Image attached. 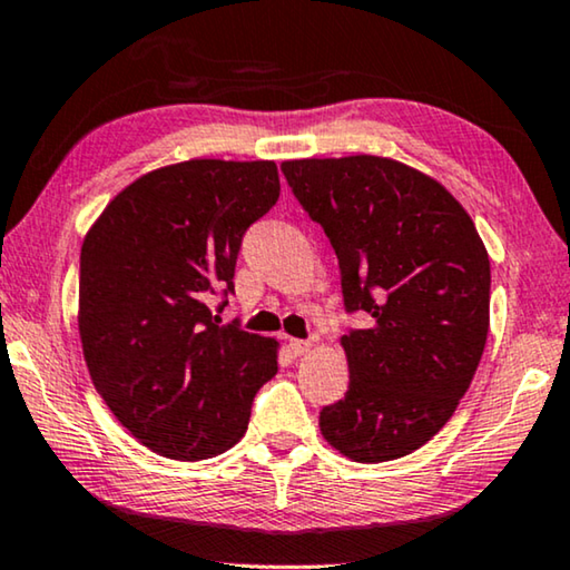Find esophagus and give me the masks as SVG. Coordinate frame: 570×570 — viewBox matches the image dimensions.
<instances>
[{
	"label": "esophagus",
	"instance_id": "34e87169",
	"mask_svg": "<svg viewBox=\"0 0 570 570\" xmlns=\"http://www.w3.org/2000/svg\"><path fill=\"white\" fill-rule=\"evenodd\" d=\"M311 346H313L311 340H291V352L298 354V357L305 352H311Z\"/></svg>",
	"mask_w": 570,
	"mask_h": 570
}]
</instances>
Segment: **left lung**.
Here are the masks:
<instances>
[{"label":"left lung","instance_id":"8db88e82","mask_svg":"<svg viewBox=\"0 0 570 570\" xmlns=\"http://www.w3.org/2000/svg\"><path fill=\"white\" fill-rule=\"evenodd\" d=\"M295 200L340 259L350 391L321 411V434L357 463L426 444L473 381L489 336L491 265L455 197L381 156L285 161Z\"/></svg>","mask_w":570,"mask_h":570}]
</instances>
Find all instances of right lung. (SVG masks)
<instances>
[{
	"mask_svg": "<svg viewBox=\"0 0 570 570\" xmlns=\"http://www.w3.org/2000/svg\"><path fill=\"white\" fill-rule=\"evenodd\" d=\"M277 197L275 161H183L122 189L81 244L89 375L156 455L193 463L228 450L277 373L275 342L218 316L234 295L246 228Z\"/></svg>",
	"mask_w": 570,
	"mask_h": 570,
	"instance_id": "1",
	"label": "right lung"
}]
</instances>
